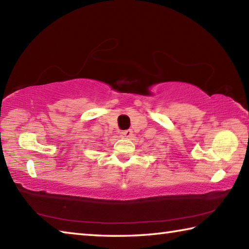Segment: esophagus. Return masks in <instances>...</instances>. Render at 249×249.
Returning a JSON list of instances; mask_svg holds the SVG:
<instances>
[{"label":"esophagus","mask_w":249,"mask_h":249,"mask_svg":"<svg viewBox=\"0 0 249 249\" xmlns=\"http://www.w3.org/2000/svg\"><path fill=\"white\" fill-rule=\"evenodd\" d=\"M122 135H123L124 137L129 138V137L133 136V130L132 129H125V130H123V132H122Z\"/></svg>","instance_id":"obj_1"}]
</instances>
